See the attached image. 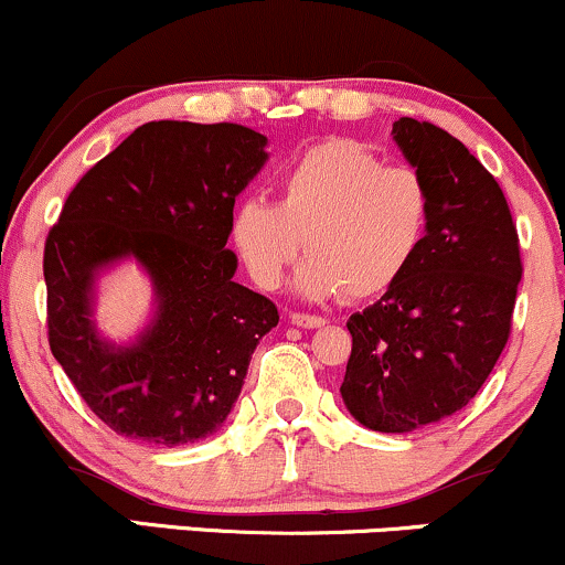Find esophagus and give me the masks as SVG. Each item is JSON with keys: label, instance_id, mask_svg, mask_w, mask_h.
I'll return each mask as SVG.
<instances>
[{"label": "esophagus", "instance_id": "esophagus-1", "mask_svg": "<svg viewBox=\"0 0 565 565\" xmlns=\"http://www.w3.org/2000/svg\"><path fill=\"white\" fill-rule=\"evenodd\" d=\"M289 321L295 323V327H302V329H316V327H323L321 316H310V313H289Z\"/></svg>", "mask_w": 565, "mask_h": 565}]
</instances>
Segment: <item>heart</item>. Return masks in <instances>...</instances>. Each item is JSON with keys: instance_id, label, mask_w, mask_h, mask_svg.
<instances>
[{"instance_id": "heart-1", "label": "heart", "mask_w": 565, "mask_h": 565, "mask_svg": "<svg viewBox=\"0 0 565 565\" xmlns=\"http://www.w3.org/2000/svg\"><path fill=\"white\" fill-rule=\"evenodd\" d=\"M281 196H244L231 242L260 289H276L300 255L295 289L310 300L345 291L369 300L393 289L423 252L433 193L414 167L385 164L361 142L332 138L305 148L281 172Z\"/></svg>"}]
</instances>
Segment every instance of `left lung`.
<instances>
[{"label":"left lung","instance_id":"8db88e82","mask_svg":"<svg viewBox=\"0 0 565 565\" xmlns=\"http://www.w3.org/2000/svg\"><path fill=\"white\" fill-rule=\"evenodd\" d=\"M393 140L430 185V228L404 278L350 316L340 393L369 430L412 433L481 391L508 345L523 265L508 199L462 142L408 116Z\"/></svg>","mask_w":565,"mask_h":565}]
</instances>
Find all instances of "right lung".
<instances>
[{"label": "right lung", "mask_w": 565, "mask_h": 565, "mask_svg": "<svg viewBox=\"0 0 565 565\" xmlns=\"http://www.w3.org/2000/svg\"><path fill=\"white\" fill-rule=\"evenodd\" d=\"M242 125L148 121L89 170L44 242L47 337L84 404L114 433L157 446L217 433L257 342L278 323L268 297L233 281L236 196L268 161ZM132 256L154 316L127 347L94 327V281Z\"/></svg>", "instance_id": "right-lung-1"}]
</instances>
